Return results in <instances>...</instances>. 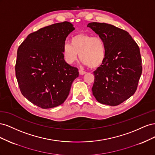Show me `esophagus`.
<instances>
[{
    "label": "esophagus",
    "mask_w": 155,
    "mask_h": 155,
    "mask_svg": "<svg viewBox=\"0 0 155 155\" xmlns=\"http://www.w3.org/2000/svg\"><path fill=\"white\" fill-rule=\"evenodd\" d=\"M79 74H80V75H83V74H86L87 72H86L85 71H84V70H79Z\"/></svg>",
    "instance_id": "obj_1"
}]
</instances>
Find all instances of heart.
Listing matches in <instances>:
<instances>
[{
	"label": "heart",
	"instance_id": "obj_1",
	"mask_svg": "<svg viewBox=\"0 0 155 155\" xmlns=\"http://www.w3.org/2000/svg\"><path fill=\"white\" fill-rule=\"evenodd\" d=\"M63 57L69 64L79 58L84 64L95 68L101 66L106 58V46L101 37L79 34L70 39V44L64 43L62 48Z\"/></svg>",
	"mask_w": 155,
	"mask_h": 155
}]
</instances>
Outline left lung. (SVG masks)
<instances>
[{"mask_svg": "<svg viewBox=\"0 0 155 155\" xmlns=\"http://www.w3.org/2000/svg\"><path fill=\"white\" fill-rule=\"evenodd\" d=\"M87 27L104 39V62L94 72L92 88L96 100L116 106L133 96L142 72L139 46L127 31L106 23L91 22Z\"/></svg>", "mask_w": 155, "mask_h": 155, "instance_id": "obj_1", "label": "left lung"}]
</instances>
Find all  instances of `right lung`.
<instances>
[{"label":"right lung","mask_w":155,"mask_h":155,"mask_svg":"<svg viewBox=\"0 0 155 155\" xmlns=\"http://www.w3.org/2000/svg\"><path fill=\"white\" fill-rule=\"evenodd\" d=\"M75 28L64 21L29 34L17 50L15 76L22 94L42 109L62 104L78 69L65 62L62 48Z\"/></svg>","instance_id":"add662e5"}]
</instances>
